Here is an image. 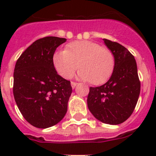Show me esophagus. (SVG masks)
Here are the masks:
<instances>
[{
    "mask_svg": "<svg viewBox=\"0 0 156 156\" xmlns=\"http://www.w3.org/2000/svg\"><path fill=\"white\" fill-rule=\"evenodd\" d=\"M77 85V83L75 82H71V86L73 88H75V87Z\"/></svg>",
    "mask_w": 156,
    "mask_h": 156,
    "instance_id": "esophagus-1",
    "label": "esophagus"
}]
</instances>
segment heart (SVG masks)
Returning a JSON list of instances; mask_svg holds the SVG:
<instances>
[{
    "instance_id": "b5f03b06",
    "label": "heart",
    "mask_w": 156,
    "mask_h": 156,
    "mask_svg": "<svg viewBox=\"0 0 156 156\" xmlns=\"http://www.w3.org/2000/svg\"><path fill=\"white\" fill-rule=\"evenodd\" d=\"M52 60L57 73L65 79L71 78L79 66L78 77L90 80L93 84L105 82L115 66V57L110 49L88 41L70 43L65 51L54 54Z\"/></svg>"
}]
</instances>
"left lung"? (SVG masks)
Listing matches in <instances>:
<instances>
[{
    "label": "left lung",
    "instance_id": "left-lung-1",
    "mask_svg": "<svg viewBox=\"0 0 156 156\" xmlns=\"http://www.w3.org/2000/svg\"><path fill=\"white\" fill-rule=\"evenodd\" d=\"M115 57L113 73L105 84L90 87L87 106L94 116L101 122L120 124L133 113L140 90L135 58L119 43L104 39Z\"/></svg>",
    "mask_w": 156,
    "mask_h": 156
}]
</instances>
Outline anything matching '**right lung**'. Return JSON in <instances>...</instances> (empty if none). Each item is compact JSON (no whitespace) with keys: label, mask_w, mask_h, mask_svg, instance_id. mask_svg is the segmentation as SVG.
Returning <instances> with one entry per match:
<instances>
[{"label":"right lung","mask_w":156,"mask_h":156,"mask_svg":"<svg viewBox=\"0 0 156 156\" xmlns=\"http://www.w3.org/2000/svg\"><path fill=\"white\" fill-rule=\"evenodd\" d=\"M66 41L57 37L37 40L16 62L14 98L25 119L35 127L57 124L67 112L70 81L57 73L52 60L56 48Z\"/></svg>","instance_id":"add662e5"}]
</instances>
